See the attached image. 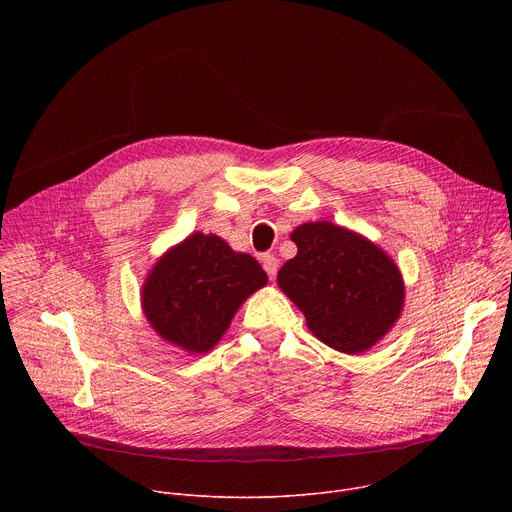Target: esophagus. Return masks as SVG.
<instances>
[{"label": "esophagus", "mask_w": 512, "mask_h": 512, "mask_svg": "<svg viewBox=\"0 0 512 512\" xmlns=\"http://www.w3.org/2000/svg\"><path fill=\"white\" fill-rule=\"evenodd\" d=\"M261 263H263V269L267 271L269 279H275V275H277V267H279V261H277L273 255H265Z\"/></svg>", "instance_id": "1"}]
</instances>
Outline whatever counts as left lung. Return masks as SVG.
<instances>
[{
  "label": "left lung",
  "mask_w": 512,
  "mask_h": 512,
  "mask_svg": "<svg viewBox=\"0 0 512 512\" xmlns=\"http://www.w3.org/2000/svg\"><path fill=\"white\" fill-rule=\"evenodd\" d=\"M298 255L277 273L283 294L326 346L360 354L381 342L401 318L405 281L377 243L330 221L291 231Z\"/></svg>",
  "instance_id": "1"
}]
</instances>
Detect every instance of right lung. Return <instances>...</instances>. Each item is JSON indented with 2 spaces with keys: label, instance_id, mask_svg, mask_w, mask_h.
<instances>
[{
  "label": "right lung",
  "instance_id": "obj_1",
  "mask_svg": "<svg viewBox=\"0 0 512 512\" xmlns=\"http://www.w3.org/2000/svg\"><path fill=\"white\" fill-rule=\"evenodd\" d=\"M267 285V273L218 235L192 233L170 247L141 285V310L154 332L190 354L212 350L237 310Z\"/></svg>",
  "mask_w": 512,
  "mask_h": 512
}]
</instances>
